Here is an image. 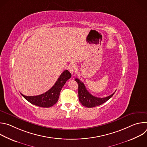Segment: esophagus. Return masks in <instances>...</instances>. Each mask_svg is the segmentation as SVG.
Segmentation results:
<instances>
[{"instance_id":"1","label":"esophagus","mask_w":147,"mask_h":147,"mask_svg":"<svg viewBox=\"0 0 147 147\" xmlns=\"http://www.w3.org/2000/svg\"><path fill=\"white\" fill-rule=\"evenodd\" d=\"M77 66L76 65L74 64H72V65H70L69 66V70L70 71V72L71 73H73L74 72H75L76 70H77Z\"/></svg>"}]
</instances>
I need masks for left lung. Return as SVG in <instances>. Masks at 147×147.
<instances>
[{
    "instance_id": "8db88e82",
    "label": "left lung",
    "mask_w": 147,
    "mask_h": 147,
    "mask_svg": "<svg viewBox=\"0 0 147 147\" xmlns=\"http://www.w3.org/2000/svg\"><path fill=\"white\" fill-rule=\"evenodd\" d=\"M75 80L78 84V98L82 105L87 108H93L103 104L108 100H109L115 93L112 95L105 97L98 98L91 95L86 89L84 84L79 79L76 78Z\"/></svg>"
}]
</instances>
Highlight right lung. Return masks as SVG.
I'll list each match as a JSON object with an SVG mask.
<instances>
[{
	"label": "right lung",
	"instance_id": "right-lung-1",
	"mask_svg": "<svg viewBox=\"0 0 147 147\" xmlns=\"http://www.w3.org/2000/svg\"><path fill=\"white\" fill-rule=\"evenodd\" d=\"M71 77V73L66 70L59 76L54 86L44 94L36 96H26L21 94L27 100L36 106L42 108L51 107L57 102L63 87Z\"/></svg>",
	"mask_w": 147,
	"mask_h": 147
}]
</instances>
